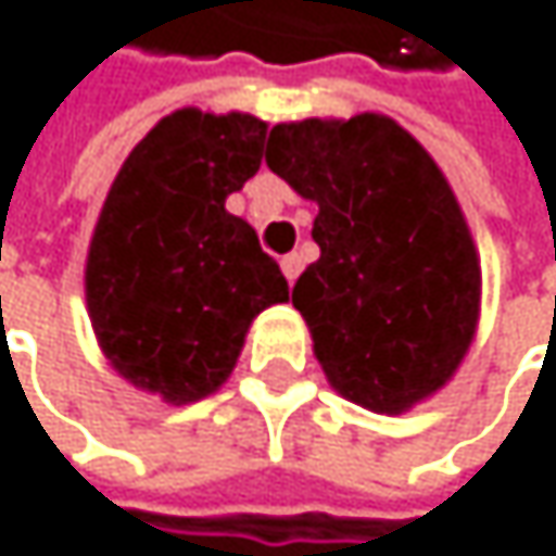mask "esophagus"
I'll return each mask as SVG.
<instances>
[{"instance_id":"34e87169","label":"esophagus","mask_w":556,"mask_h":556,"mask_svg":"<svg viewBox=\"0 0 556 556\" xmlns=\"http://www.w3.org/2000/svg\"><path fill=\"white\" fill-rule=\"evenodd\" d=\"M280 266H283V276H287V280L293 283L296 276H300V269H303V260H300L296 253H287V256L280 260Z\"/></svg>"}]
</instances>
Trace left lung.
<instances>
[{
	"label": "left lung",
	"instance_id": "1",
	"mask_svg": "<svg viewBox=\"0 0 556 556\" xmlns=\"http://www.w3.org/2000/svg\"><path fill=\"white\" fill-rule=\"evenodd\" d=\"M266 164L319 207V260L293 287L329 386L399 415L439 392L475 339L481 263L431 154L386 114L276 125Z\"/></svg>",
	"mask_w": 556,
	"mask_h": 556
}]
</instances>
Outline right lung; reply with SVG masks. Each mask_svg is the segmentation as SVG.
<instances>
[{
	"mask_svg": "<svg viewBox=\"0 0 556 556\" xmlns=\"http://www.w3.org/2000/svg\"><path fill=\"white\" fill-rule=\"evenodd\" d=\"M266 122L180 108L117 170L85 263L104 359L170 405L217 392L250 323L287 303V276L256 230L227 211L263 161Z\"/></svg>",
	"mask_w": 556,
	"mask_h": 556,
	"instance_id": "add662e5",
	"label": "right lung"
}]
</instances>
